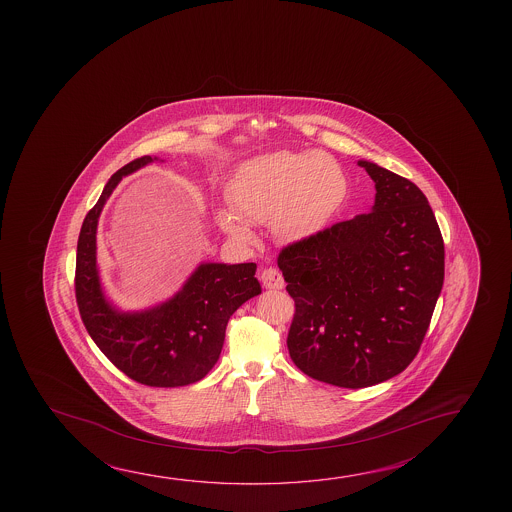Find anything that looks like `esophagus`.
<instances>
[{
	"instance_id": "1",
	"label": "esophagus",
	"mask_w": 512,
	"mask_h": 512,
	"mask_svg": "<svg viewBox=\"0 0 512 512\" xmlns=\"http://www.w3.org/2000/svg\"><path fill=\"white\" fill-rule=\"evenodd\" d=\"M260 280L266 289H284V277L275 268H266L260 273Z\"/></svg>"
}]
</instances>
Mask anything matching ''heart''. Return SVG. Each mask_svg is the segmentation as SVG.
<instances>
[{
	"label": "heart",
	"mask_w": 512,
	"mask_h": 512,
	"mask_svg": "<svg viewBox=\"0 0 512 512\" xmlns=\"http://www.w3.org/2000/svg\"><path fill=\"white\" fill-rule=\"evenodd\" d=\"M346 193L343 168L327 153H264L235 168L227 189L232 209L216 210V223L239 243L255 241L246 220L271 223L280 243H303L334 219Z\"/></svg>",
	"instance_id": "obj_1"
}]
</instances>
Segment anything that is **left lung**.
<instances>
[{
	"instance_id": "8db88e82",
	"label": "left lung",
	"mask_w": 512,
	"mask_h": 512,
	"mask_svg": "<svg viewBox=\"0 0 512 512\" xmlns=\"http://www.w3.org/2000/svg\"><path fill=\"white\" fill-rule=\"evenodd\" d=\"M357 164L375 182L371 212L278 255L296 305L291 359L310 378L348 389L411 364L444 280L443 237L427 196L375 162Z\"/></svg>"
}]
</instances>
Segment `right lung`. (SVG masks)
Instances as JSON below:
<instances>
[{"mask_svg": "<svg viewBox=\"0 0 512 512\" xmlns=\"http://www.w3.org/2000/svg\"><path fill=\"white\" fill-rule=\"evenodd\" d=\"M157 160L146 155L116 171L85 216L76 246V303L89 336L126 377L144 386H189L218 362L230 316L262 289L253 262H202L171 298L150 309L121 310L110 302L96 259L101 210L123 176Z\"/></svg>", "mask_w": 512, "mask_h": 512, "instance_id": "obj_1", "label": "right lung"}]
</instances>
